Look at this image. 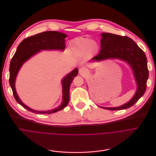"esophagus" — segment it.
<instances>
[{"mask_svg": "<svg viewBox=\"0 0 156 156\" xmlns=\"http://www.w3.org/2000/svg\"><path fill=\"white\" fill-rule=\"evenodd\" d=\"M87 71V70L85 68H80V69H79V74H81V75L84 74Z\"/></svg>", "mask_w": 156, "mask_h": 156, "instance_id": "obj_1", "label": "esophagus"}]
</instances>
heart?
Instances as JSON below:
<instances>
[{
  "label": "heart",
  "instance_id": "heart-1",
  "mask_svg": "<svg viewBox=\"0 0 156 156\" xmlns=\"http://www.w3.org/2000/svg\"><path fill=\"white\" fill-rule=\"evenodd\" d=\"M74 47L81 53L89 51L91 53L97 52L98 50V45L97 42L85 37H79L75 39Z\"/></svg>",
  "mask_w": 156,
  "mask_h": 156
}]
</instances>
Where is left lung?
<instances>
[{
  "label": "left lung",
  "mask_w": 156,
  "mask_h": 156,
  "mask_svg": "<svg viewBox=\"0 0 156 156\" xmlns=\"http://www.w3.org/2000/svg\"><path fill=\"white\" fill-rule=\"evenodd\" d=\"M100 53L91 61H101L110 58H117L126 61L132 68L136 84V92L130 101L117 108H103L116 111L125 109L132 106L144 95L149 76L147 58L144 52L138 45L127 36H121L111 33H102Z\"/></svg>",
  "instance_id": "8db88e82"
}]
</instances>
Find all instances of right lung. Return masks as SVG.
Listing matches in <instances>:
<instances>
[{
	"mask_svg": "<svg viewBox=\"0 0 156 156\" xmlns=\"http://www.w3.org/2000/svg\"><path fill=\"white\" fill-rule=\"evenodd\" d=\"M67 35L57 31H45L24 39L18 45L10 65L9 83L16 101L27 110L36 114H51L64 109L69 101V88L74 78L78 74V69H74L62 80L63 86V102L58 108L50 111H38L29 108L18 97L15 83L19 70L25 61L28 60L42 50H59L65 48V38Z\"/></svg>",
	"mask_w": 156,
	"mask_h": 156,
	"instance_id": "right-lung-1",
	"label": "right lung"
}]
</instances>
